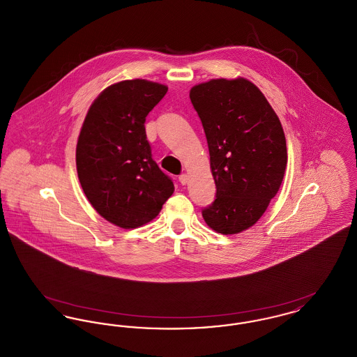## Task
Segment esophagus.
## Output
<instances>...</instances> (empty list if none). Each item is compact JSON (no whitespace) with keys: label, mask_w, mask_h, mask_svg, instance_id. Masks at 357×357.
<instances>
[{"label":"esophagus","mask_w":357,"mask_h":357,"mask_svg":"<svg viewBox=\"0 0 357 357\" xmlns=\"http://www.w3.org/2000/svg\"><path fill=\"white\" fill-rule=\"evenodd\" d=\"M179 182H181L182 185H187V182H188V175H187V174L179 175Z\"/></svg>","instance_id":"34e87169"}]
</instances>
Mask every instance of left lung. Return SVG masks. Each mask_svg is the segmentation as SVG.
<instances>
[{
	"label": "left lung",
	"mask_w": 357,
	"mask_h": 357,
	"mask_svg": "<svg viewBox=\"0 0 357 357\" xmlns=\"http://www.w3.org/2000/svg\"><path fill=\"white\" fill-rule=\"evenodd\" d=\"M210 153L217 198L202 211L208 227L225 236L248 230L278 192L288 163L285 134L272 105L245 77L194 85Z\"/></svg>",
	"instance_id": "8db88e82"
}]
</instances>
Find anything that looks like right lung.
Segmentation results:
<instances>
[{
  "label": "right lung",
  "mask_w": 357,
  "mask_h": 357,
  "mask_svg": "<svg viewBox=\"0 0 357 357\" xmlns=\"http://www.w3.org/2000/svg\"><path fill=\"white\" fill-rule=\"evenodd\" d=\"M169 86L144 79L102 89L91 104L76 146V169L92 207L121 229L140 227L174 192L151 158L144 121Z\"/></svg>",
  "instance_id": "obj_1"
}]
</instances>
